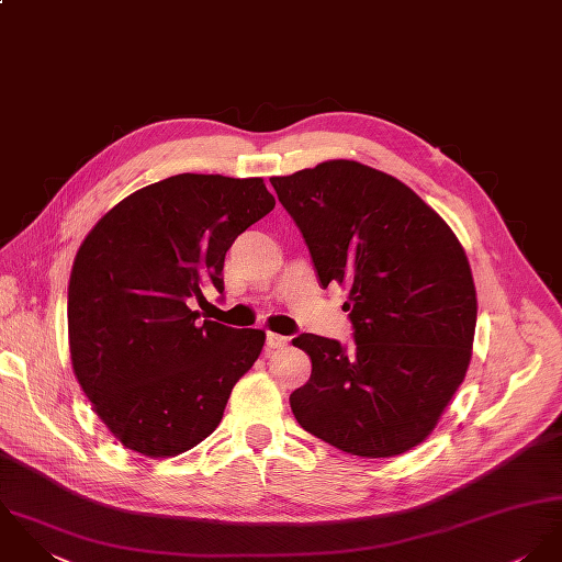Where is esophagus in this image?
Here are the masks:
<instances>
[{"mask_svg": "<svg viewBox=\"0 0 562 562\" xmlns=\"http://www.w3.org/2000/svg\"><path fill=\"white\" fill-rule=\"evenodd\" d=\"M289 338L282 337V335H276V333H267L265 338V351H273V349H280L286 345Z\"/></svg>", "mask_w": 562, "mask_h": 562, "instance_id": "1", "label": "esophagus"}]
</instances>
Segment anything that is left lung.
I'll return each mask as SVG.
<instances>
[{"mask_svg":"<svg viewBox=\"0 0 562 562\" xmlns=\"http://www.w3.org/2000/svg\"><path fill=\"white\" fill-rule=\"evenodd\" d=\"M322 286H349L353 347L300 335L311 380L291 393L297 424L364 458L419 446L464 380L477 302L449 225L404 182L353 160L271 178Z\"/></svg>","mask_w":562,"mask_h":562,"instance_id":"1","label":"left lung"}]
</instances>
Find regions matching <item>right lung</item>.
Here are the masks:
<instances>
[{
	"instance_id": "right-lung-1",
	"label": "right lung",
	"mask_w": 562,
	"mask_h": 562,
	"mask_svg": "<svg viewBox=\"0 0 562 562\" xmlns=\"http://www.w3.org/2000/svg\"><path fill=\"white\" fill-rule=\"evenodd\" d=\"M273 206L262 178L180 173L119 202L80 245L71 362L125 448L176 456L220 426L265 333L202 322L191 304L206 302L204 286L224 293L225 251Z\"/></svg>"
}]
</instances>
